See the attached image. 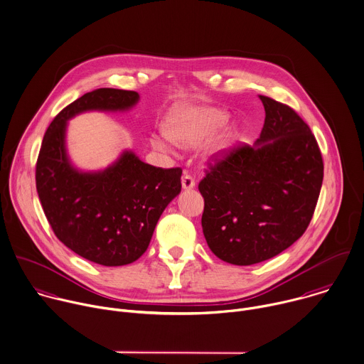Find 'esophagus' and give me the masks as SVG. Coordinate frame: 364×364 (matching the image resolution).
<instances>
[{
    "label": "esophagus",
    "instance_id": "1",
    "mask_svg": "<svg viewBox=\"0 0 364 364\" xmlns=\"http://www.w3.org/2000/svg\"><path fill=\"white\" fill-rule=\"evenodd\" d=\"M182 188H183L185 191L193 189V188H195V179H193L191 175L185 173V175L182 176Z\"/></svg>",
    "mask_w": 364,
    "mask_h": 364
}]
</instances>
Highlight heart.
Instances as JSON below:
<instances>
[{"label":"heart","instance_id":"obj_1","mask_svg":"<svg viewBox=\"0 0 364 364\" xmlns=\"http://www.w3.org/2000/svg\"><path fill=\"white\" fill-rule=\"evenodd\" d=\"M230 113L212 106H181L173 109L164 125L165 134L152 136L155 148L168 149L172 142L183 148H196L215 134L206 146L209 158H220L242 136L239 124H228Z\"/></svg>","mask_w":364,"mask_h":364}]
</instances>
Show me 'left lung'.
<instances>
[{
	"mask_svg": "<svg viewBox=\"0 0 364 364\" xmlns=\"http://www.w3.org/2000/svg\"><path fill=\"white\" fill-rule=\"evenodd\" d=\"M265 120L252 146L218 159L199 183L203 235L220 259H269L306 230L323 181L318 142L291 107L259 96Z\"/></svg>",
	"mask_w": 364,
	"mask_h": 364,
	"instance_id": "left-lung-1",
	"label": "left lung"
}]
</instances>
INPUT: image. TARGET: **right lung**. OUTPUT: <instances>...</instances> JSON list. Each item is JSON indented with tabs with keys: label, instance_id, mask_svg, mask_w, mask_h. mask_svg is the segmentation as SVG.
Wrapping results in <instances>:
<instances>
[{
	"label": "right lung",
	"instance_id": "add662e5",
	"mask_svg": "<svg viewBox=\"0 0 364 364\" xmlns=\"http://www.w3.org/2000/svg\"><path fill=\"white\" fill-rule=\"evenodd\" d=\"M136 92L96 89L50 122L36 162V191L56 237L80 257L106 267L138 259L165 208L181 193V168L142 162L131 149L107 168L82 171L66 148L68 122L86 112H128Z\"/></svg>",
	"mask_w": 364,
	"mask_h": 364
}]
</instances>
